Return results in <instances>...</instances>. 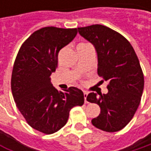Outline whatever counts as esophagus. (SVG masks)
<instances>
[{
	"label": "esophagus",
	"instance_id": "esophagus-1",
	"mask_svg": "<svg viewBox=\"0 0 151 151\" xmlns=\"http://www.w3.org/2000/svg\"><path fill=\"white\" fill-rule=\"evenodd\" d=\"M87 94H88V93H87V92H86V91H84V98H85V103H88V101H86V97H87Z\"/></svg>",
	"mask_w": 151,
	"mask_h": 151
}]
</instances>
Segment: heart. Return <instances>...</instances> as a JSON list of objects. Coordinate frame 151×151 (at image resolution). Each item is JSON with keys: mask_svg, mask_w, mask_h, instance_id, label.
I'll return each mask as SVG.
<instances>
[{"mask_svg": "<svg viewBox=\"0 0 151 151\" xmlns=\"http://www.w3.org/2000/svg\"><path fill=\"white\" fill-rule=\"evenodd\" d=\"M87 45V44H79L78 46H81V45Z\"/></svg>", "mask_w": 151, "mask_h": 151, "instance_id": "b5f03b06", "label": "heart"}]
</instances>
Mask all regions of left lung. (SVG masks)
Masks as SVG:
<instances>
[{
	"label": "left lung",
	"mask_w": 151,
	"mask_h": 151,
	"mask_svg": "<svg viewBox=\"0 0 151 151\" xmlns=\"http://www.w3.org/2000/svg\"><path fill=\"white\" fill-rule=\"evenodd\" d=\"M98 55V75L108 81L106 94L90 93L87 101L96 103L101 114L92 124L106 132L122 129L132 120L141 102L143 73L130 43L117 31L101 24L78 28Z\"/></svg>",
	"instance_id": "obj_1"
}]
</instances>
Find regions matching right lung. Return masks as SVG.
Segmentation results:
<instances>
[{"label": "right lung", "instance_id": "add662e5", "mask_svg": "<svg viewBox=\"0 0 151 151\" xmlns=\"http://www.w3.org/2000/svg\"><path fill=\"white\" fill-rule=\"evenodd\" d=\"M77 33L76 28H42L24 41L15 58L11 77L14 101L27 123L46 135L62 129L70 110L84 104L81 90L71 86L58 91L50 78L58 67L59 50Z\"/></svg>", "mask_w": 151, "mask_h": 151}]
</instances>
